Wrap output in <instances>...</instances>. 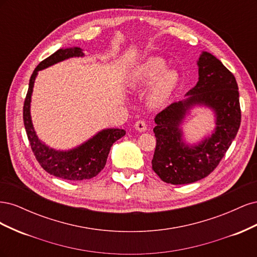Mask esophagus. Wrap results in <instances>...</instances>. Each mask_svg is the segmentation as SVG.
Wrapping results in <instances>:
<instances>
[{
    "instance_id": "esophagus-1",
    "label": "esophagus",
    "mask_w": 257,
    "mask_h": 257,
    "mask_svg": "<svg viewBox=\"0 0 257 257\" xmlns=\"http://www.w3.org/2000/svg\"><path fill=\"white\" fill-rule=\"evenodd\" d=\"M135 128L139 132H145L147 130V123L145 120H138L136 123H135Z\"/></svg>"
}]
</instances>
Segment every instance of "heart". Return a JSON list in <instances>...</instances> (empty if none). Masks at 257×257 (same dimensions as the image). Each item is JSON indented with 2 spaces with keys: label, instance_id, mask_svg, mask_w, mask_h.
I'll use <instances>...</instances> for the list:
<instances>
[{
  "label": "heart",
  "instance_id": "heart-1",
  "mask_svg": "<svg viewBox=\"0 0 257 257\" xmlns=\"http://www.w3.org/2000/svg\"><path fill=\"white\" fill-rule=\"evenodd\" d=\"M166 63L162 59L151 58L136 67L130 78L131 88L137 89L151 83L149 98L150 104L159 106L167 102L178 85L179 76L173 69H166Z\"/></svg>",
  "mask_w": 257,
  "mask_h": 257
}]
</instances>
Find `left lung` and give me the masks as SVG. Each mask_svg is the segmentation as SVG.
Masks as SVG:
<instances>
[{
  "label": "left lung",
  "instance_id": "1",
  "mask_svg": "<svg viewBox=\"0 0 257 257\" xmlns=\"http://www.w3.org/2000/svg\"><path fill=\"white\" fill-rule=\"evenodd\" d=\"M198 73V82L188 92L190 97L169 105L154 118L157 146L152 169L166 183H193L211 174L240 126L241 109L235 76L209 52L200 56ZM193 103H205L214 108L218 119L217 130L197 147H188L181 142L178 125Z\"/></svg>",
  "mask_w": 257,
  "mask_h": 257
}]
</instances>
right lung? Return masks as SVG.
Masks as SVG:
<instances>
[{
    "label": "right lung",
    "instance_id": "right-lung-1",
    "mask_svg": "<svg viewBox=\"0 0 257 257\" xmlns=\"http://www.w3.org/2000/svg\"><path fill=\"white\" fill-rule=\"evenodd\" d=\"M82 56L83 53L81 49L75 47L63 50L59 49L50 57L43 60L31 76L28 93L25 104H23V123H25L31 149H32L37 162L48 174L71 181L88 180V179L97 176L106 165L108 153L110 151L112 144L125 135L124 130H105L99 132L96 136L77 149L67 152L50 149L37 138L30 115L31 95H32L37 72L65 59Z\"/></svg>",
    "mask_w": 257,
    "mask_h": 257
}]
</instances>
